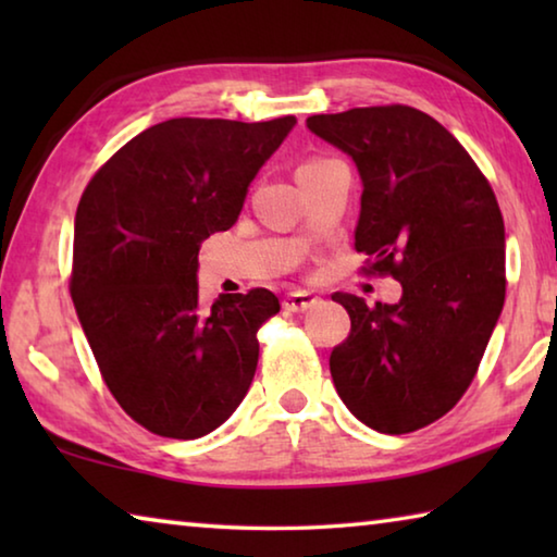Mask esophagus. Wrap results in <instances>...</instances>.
<instances>
[{
	"mask_svg": "<svg viewBox=\"0 0 557 557\" xmlns=\"http://www.w3.org/2000/svg\"><path fill=\"white\" fill-rule=\"evenodd\" d=\"M319 301V297H314L312 292H305V289H297V292H289L282 299V307L287 309V312H307V309H312Z\"/></svg>",
	"mask_w": 557,
	"mask_h": 557,
	"instance_id": "obj_1",
	"label": "esophagus"
}]
</instances>
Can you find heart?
<instances>
[{"mask_svg": "<svg viewBox=\"0 0 557 557\" xmlns=\"http://www.w3.org/2000/svg\"><path fill=\"white\" fill-rule=\"evenodd\" d=\"M324 162H329V159H324V157H314V159H307L305 164H301L299 169H297V174L299 172H305V169H312V166H319V164H324Z\"/></svg>", "mask_w": 557, "mask_h": 557, "instance_id": "b5f03b06", "label": "heart"}]
</instances>
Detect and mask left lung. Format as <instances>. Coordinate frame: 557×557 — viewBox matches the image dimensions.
Listing matches in <instances>:
<instances>
[{
  "mask_svg": "<svg viewBox=\"0 0 557 557\" xmlns=\"http://www.w3.org/2000/svg\"><path fill=\"white\" fill-rule=\"evenodd\" d=\"M363 182L354 245L398 305L336 292L351 332L329 369L363 425L405 435L440 420L474 381L506 297L504 219L492 184L449 132L410 106L307 117Z\"/></svg>",
  "mask_w": 557,
  "mask_h": 557,
  "instance_id": "left-lung-1",
  "label": "left lung"
}]
</instances>
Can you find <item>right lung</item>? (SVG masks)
Listing matches in <instances>:
<instances>
[{
	"mask_svg": "<svg viewBox=\"0 0 557 557\" xmlns=\"http://www.w3.org/2000/svg\"><path fill=\"white\" fill-rule=\"evenodd\" d=\"M297 117H174L139 132L75 211L71 297L102 381L159 437L196 440L233 414L258 369L270 289L199 301V248L238 221L260 166Z\"/></svg>",
	"mask_w": 557,
	"mask_h": 557,
	"instance_id": "1",
	"label": "right lung"
}]
</instances>
